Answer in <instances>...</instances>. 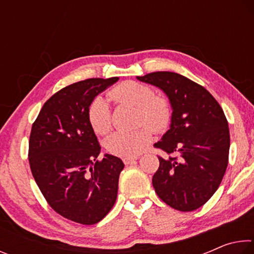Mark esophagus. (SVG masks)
Instances as JSON below:
<instances>
[{
	"label": "esophagus",
	"mask_w": 254,
	"mask_h": 254,
	"mask_svg": "<svg viewBox=\"0 0 254 254\" xmlns=\"http://www.w3.org/2000/svg\"><path fill=\"white\" fill-rule=\"evenodd\" d=\"M136 157H128V158H123L122 160H123V162H124V165H130V163L132 162V161H134V160H136Z\"/></svg>",
	"instance_id": "34e87169"
}]
</instances>
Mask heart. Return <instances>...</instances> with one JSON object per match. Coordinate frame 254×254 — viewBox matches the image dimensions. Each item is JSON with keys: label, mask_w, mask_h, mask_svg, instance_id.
Here are the masks:
<instances>
[{"label": "heart", "mask_w": 254, "mask_h": 254, "mask_svg": "<svg viewBox=\"0 0 254 254\" xmlns=\"http://www.w3.org/2000/svg\"><path fill=\"white\" fill-rule=\"evenodd\" d=\"M107 97L117 105H128L136 109V124L151 127L154 132H162L168 127L171 109L168 100L154 95L153 89L147 84L127 80L110 89ZM88 121L97 134H106L112 127L111 109L104 98L97 96L88 107ZM152 132L146 127L139 130L119 131L107 137L105 148L118 157H135L151 142Z\"/></svg>", "instance_id": "heart-1"}]
</instances>
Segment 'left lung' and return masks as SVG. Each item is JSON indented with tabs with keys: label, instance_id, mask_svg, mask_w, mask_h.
I'll return each mask as SVG.
<instances>
[{
	"label": "left lung",
	"instance_id": "left-lung-1",
	"mask_svg": "<svg viewBox=\"0 0 254 254\" xmlns=\"http://www.w3.org/2000/svg\"><path fill=\"white\" fill-rule=\"evenodd\" d=\"M136 79L160 88L173 109L170 128L154 143L168 154L158 157L154 190L177 210L199 208L220 187L229 162L230 131L224 112L207 89L177 72H150Z\"/></svg>",
	"mask_w": 254,
	"mask_h": 254
}]
</instances>
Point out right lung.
I'll use <instances>...</instances> for the list:
<instances>
[{"mask_svg":"<svg viewBox=\"0 0 254 254\" xmlns=\"http://www.w3.org/2000/svg\"><path fill=\"white\" fill-rule=\"evenodd\" d=\"M119 80L89 78L66 86L47 101L32 124L29 163L50 207L67 220L93 225L104 218L118 196L124 163L104 154L88 121L98 94Z\"/></svg>","mask_w":254,"mask_h":254,"instance_id":"right-lung-1","label":"right lung"}]
</instances>
